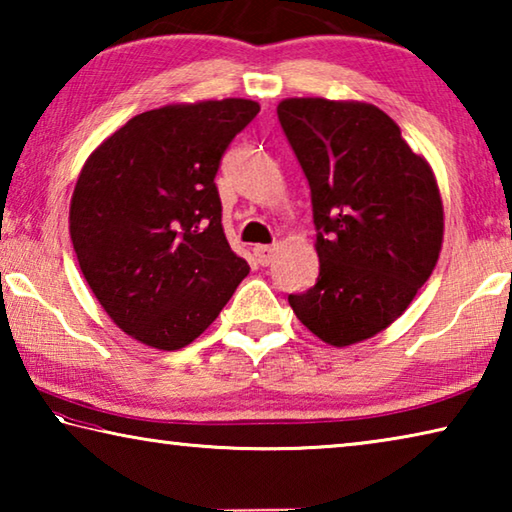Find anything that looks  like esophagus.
I'll return each mask as SVG.
<instances>
[{"instance_id": "34e87169", "label": "esophagus", "mask_w": 512, "mask_h": 512, "mask_svg": "<svg viewBox=\"0 0 512 512\" xmlns=\"http://www.w3.org/2000/svg\"><path fill=\"white\" fill-rule=\"evenodd\" d=\"M253 255L257 259V264L268 266L273 262V255H275V246H255L253 248Z\"/></svg>"}]
</instances>
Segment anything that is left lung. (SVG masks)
<instances>
[{"instance_id": "left-lung-1", "label": "left lung", "mask_w": 512, "mask_h": 512, "mask_svg": "<svg viewBox=\"0 0 512 512\" xmlns=\"http://www.w3.org/2000/svg\"><path fill=\"white\" fill-rule=\"evenodd\" d=\"M277 119L309 183L320 259L314 287L289 293V305L336 348L370 339L402 316L438 262L436 178L370 103L287 99Z\"/></svg>"}]
</instances>
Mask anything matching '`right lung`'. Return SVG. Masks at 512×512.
I'll return each mask as SVG.
<instances>
[{
    "label": "right lung",
    "instance_id": "1",
    "mask_svg": "<svg viewBox=\"0 0 512 512\" xmlns=\"http://www.w3.org/2000/svg\"><path fill=\"white\" fill-rule=\"evenodd\" d=\"M257 112L248 99L142 112L85 162L69 207L79 266L108 316L151 348L192 343L250 271L223 235L214 178Z\"/></svg>",
    "mask_w": 512,
    "mask_h": 512
}]
</instances>
